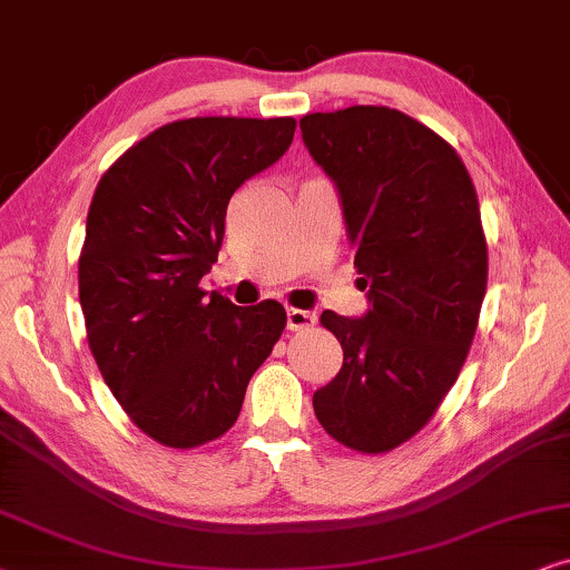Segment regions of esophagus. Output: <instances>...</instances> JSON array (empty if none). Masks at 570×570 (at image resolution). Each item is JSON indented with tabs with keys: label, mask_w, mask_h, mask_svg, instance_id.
Instances as JSON below:
<instances>
[{
	"label": "esophagus",
	"mask_w": 570,
	"mask_h": 570,
	"mask_svg": "<svg viewBox=\"0 0 570 570\" xmlns=\"http://www.w3.org/2000/svg\"><path fill=\"white\" fill-rule=\"evenodd\" d=\"M317 315L309 313V309H297V307H289L286 309V328L289 331H305L309 325H315Z\"/></svg>",
	"instance_id": "34e87169"
}]
</instances>
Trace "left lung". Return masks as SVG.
I'll list each match as a JSON object with an SVG mask.
<instances>
[{"mask_svg": "<svg viewBox=\"0 0 570 570\" xmlns=\"http://www.w3.org/2000/svg\"><path fill=\"white\" fill-rule=\"evenodd\" d=\"M338 189L370 309L321 315L344 364L315 391L317 422L360 453L406 443L438 412L472 346L488 289L480 200L456 150L389 106L299 119Z\"/></svg>", "mask_w": 570, "mask_h": 570, "instance_id": "left-lung-1", "label": "left lung"}]
</instances>
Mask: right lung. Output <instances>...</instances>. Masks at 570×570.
I'll return each mask as SVG.
<instances>
[{
  "mask_svg": "<svg viewBox=\"0 0 570 570\" xmlns=\"http://www.w3.org/2000/svg\"><path fill=\"white\" fill-rule=\"evenodd\" d=\"M292 117H193L135 142L98 181L78 263L88 346L127 416L169 449L237 422L286 325L276 299L200 289L237 187L292 146Z\"/></svg>",
  "mask_w": 570,
  "mask_h": 570,
  "instance_id": "add662e5",
  "label": "right lung"
}]
</instances>
